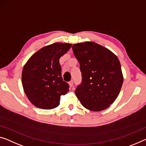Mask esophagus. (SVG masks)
<instances>
[{"label":"esophagus","mask_w":146,"mask_h":146,"mask_svg":"<svg viewBox=\"0 0 146 146\" xmlns=\"http://www.w3.org/2000/svg\"><path fill=\"white\" fill-rule=\"evenodd\" d=\"M68 84H69V86H70V87H73L74 82H73V81H72V80H71V81H70V82H69V83H68Z\"/></svg>","instance_id":"obj_1"}]
</instances>
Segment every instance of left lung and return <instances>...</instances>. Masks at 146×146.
Listing matches in <instances>:
<instances>
[{"label": "left lung", "mask_w": 146, "mask_h": 146, "mask_svg": "<svg viewBox=\"0 0 146 146\" xmlns=\"http://www.w3.org/2000/svg\"><path fill=\"white\" fill-rule=\"evenodd\" d=\"M72 50L82 76V83L75 91L76 96L89 110L108 108L117 98L123 82L117 57L93 42L73 44Z\"/></svg>", "instance_id": "left-lung-1"}]
</instances>
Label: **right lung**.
Returning a JSON list of instances; mask_svg holds the SVG:
<instances>
[{"mask_svg": "<svg viewBox=\"0 0 146 146\" xmlns=\"http://www.w3.org/2000/svg\"><path fill=\"white\" fill-rule=\"evenodd\" d=\"M72 44L48 45L29 58L22 71V85L27 96L36 107L44 110L55 108L60 98L69 91V85L61 76L59 59Z\"/></svg>", "mask_w": 146, "mask_h": 146, "instance_id": "add662e5", "label": "right lung"}]
</instances>
